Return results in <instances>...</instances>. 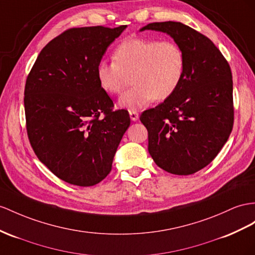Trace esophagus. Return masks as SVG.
I'll use <instances>...</instances> for the list:
<instances>
[{
    "label": "esophagus",
    "instance_id": "obj_1",
    "mask_svg": "<svg viewBox=\"0 0 255 255\" xmlns=\"http://www.w3.org/2000/svg\"><path fill=\"white\" fill-rule=\"evenodd\" d=\"M129 115H130V119L133 122H136L139 120V113L136 112V111H129Z\"/></svg>",
    "mask_w": 255,
    "mask_h": 255
}]
</instances>
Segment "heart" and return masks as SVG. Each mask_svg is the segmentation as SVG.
<instances>
[{"label":"heart","mask_w":255,"mask_h":255,"mask_svg":"<svg viewBox=\"0 0 255 255\" xmlns=\"http://www.w3.org/2000/svg\"><path fill=\"white\" fill-rule=\"evenodd\" d=\"M96 72L101 88L110 95H121L131 75L133 86L123 95L120 104L139 110L175 93L184 76L185 56L173 41L129 37L117 45L113 61H100Z\"/></svg>","instance_id":"heart-1"}]
</instances>
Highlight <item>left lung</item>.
<instances>
[{
  "label": "left lung",
  "instance_id": "obj_1",
  "mask_svg": "<svg viewBox=\"0 0 255 255\" xmlns=\"http://www.w3.org/2000/svg\"><path fill=\"white\" fill-rule=\"evenodd\" d=\"M170 35L184 51L185 72L175 93L140 116L147 129L148 152L165 171H199L224 146L234 125L230 64L213 42L188 25L153 22L140 31Z\"/></svg>",
  "mask_w": 255,
  "mask_h": 255
}]
</instances>
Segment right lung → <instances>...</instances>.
Returning a JSON list of instances; mask_svg holds the SVG:
<instances>
[{"instance_id":"add662e5","label":"right lung","mask_w":255,"mask_h":255,"mask_svg":"<svg viewBox=\"0 0 255 255\" xmlns=\"http://www.w3.org/2000/svg\"><path fill=\"white\" fill-rule=\"evenodd\" d=\"M127 25L71 28L37 56L25 81L24 112L30 144L56 177L93 186L112 169L130 125L97 78V65Z\"/></svg>"}]
</instances>
